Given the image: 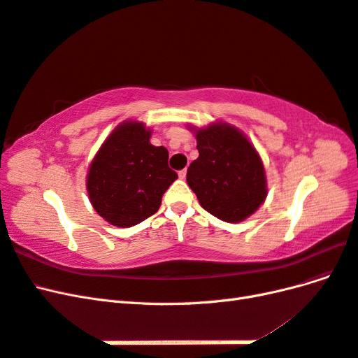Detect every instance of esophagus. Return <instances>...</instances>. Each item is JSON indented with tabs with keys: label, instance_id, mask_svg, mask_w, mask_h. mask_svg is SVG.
I'll use <instances>...</instances> for the list:
<instances>
[{
	"label": "esophagus",
	"instance_id": "34e87169",
	"mask_svg": "<svg viewBox=\"0 0 358 358\" xmlns=\"http://www.w3.org/2000/svg\"><path fill=\"white\" fill-rule=\"evenodd\" d=\"M187 178V169H183L179 171V179H185Z\"/></svg>",
	"mask_w": 358,
	"mask_h": 358
}]
</instances>
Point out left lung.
Returning <instances> with one entry per match:
<instances>
[{"label": "left lung", "instance_id": "1", "mask_svg": "<svg viewBox=\"0 0 358 358\" xmlns=\"http://www.w3.org/2000/svg\"><path fill=\"white\" fill-rule=\"evenodd\" d=\"M188 128L197 138L199 158L188 167L187 182L201 208L225 222L245 221L267 197L262 157L231 124L218 121Z\"/></svg>", "mask_w": 358, "mask_h": 358}]
</instances>
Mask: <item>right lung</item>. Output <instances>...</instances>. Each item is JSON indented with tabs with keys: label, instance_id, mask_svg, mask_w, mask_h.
I'll list each match as a JSON object with an SVG mask.
<instances>
[{
	"label": "right lung",
	"instance_id": "right-lung-1",
	"mask_svg": "<svg viewBox=\"0 0 358 358\" xmlns=\"http://www.w3.org/2000/svg\"><path fill=\"white\" fill-rule=\"evenodd\" d=\"M152 129L128 119L119 124L92 158L86 191L95 212L109 224L128 229L154 215L178 179L169 150L150 143Z\"/></svg>",
	"mask_w": 358,
	"mask_h": 358
}]
</instances>
